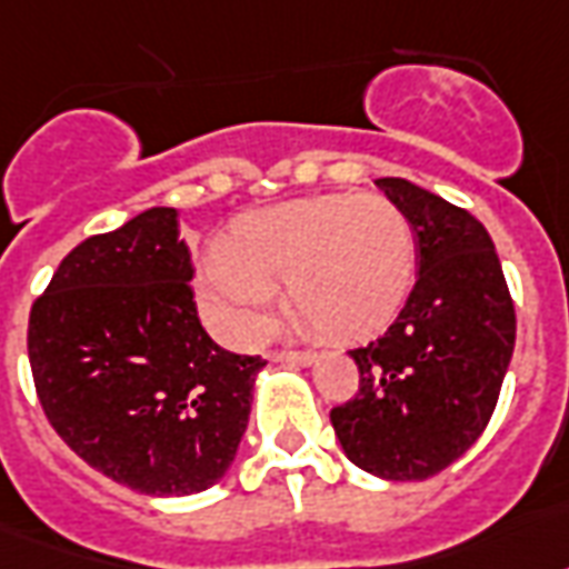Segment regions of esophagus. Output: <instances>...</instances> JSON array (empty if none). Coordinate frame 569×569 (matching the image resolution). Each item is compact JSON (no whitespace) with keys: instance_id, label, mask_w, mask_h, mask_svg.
<instances>
[{"instance_id":"34e87169","label":"esophagus","mask_w":569,"mask_h":569,"mask_svg":"<svg viewBox=\"0 0 569 569\" xmlns=\"http://www.w3.org/2000/svg\"><path fill=\"white\" fill-rule=\"evenodd\" d=\"M318 358L315 351H293V348H284V351H276L272 360H281V363H312Z\"/></svg>"}]
</instances>
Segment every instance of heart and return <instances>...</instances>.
<instances>
[{
	"label": "heart",
	"instance_id": "heart-1",
	"mask_svg": "<svg viewBox=\"0 0 569 569\" xmlns=\"http://www.w3.org/2000/svg\"><path fill=\"white\" fill-rule=\"evenodd\" d=\"M416 269V227L391 199H300L244 214L227 248L202 257L199 309L227 342L254 346L276 327L288 284L293 309L321 333L363 339L400 312Z\"/></svg>",
	"mask_w": 569,
	"mask_h": 569
}]
</instances>
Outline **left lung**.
<instances>
[{
  "instance_id": "1",
  "label": "left lung",
  "mask_w": 569,
  "mask_h": 569,
  "mask_svg": "<svg viewBox=\"0 0 569 569\" xmlns=\"http://www.w3.org/2000/svg\"><path fill=\"white\" fill-rule=\"evenodd\" d=\"M409 214L418 279L379 339L351 348L358 393L330 409L348 460L391 482L442 472L482 437L516 348L495 242L467 209L406 178L376 181Z\"/></svg>"
}]
</instances>
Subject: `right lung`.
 I'll list each match as a JSON object with an SVG mask.
<instances>
[{"label":"right lung","mask_w":569,"mask_h":569,"mask_svg":"<svg viewBox=\"0 0 569 569\" xmlns=\"http://www.w3.org/2000/svg\"><path fill=\"white\" fill-rule=\"evenodd\" d=\"M190 279L178 211L148 209L72 248L29 312V367L51 427L139 495L218 482L267 367L202 330Z\"/></svg>","instance_id":"add662e5"}]
</instances>
